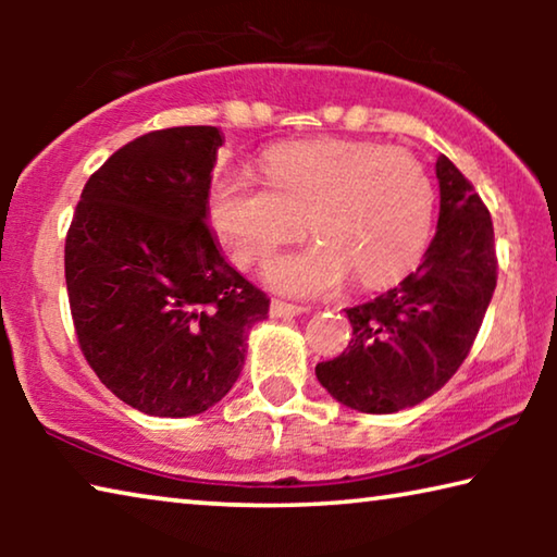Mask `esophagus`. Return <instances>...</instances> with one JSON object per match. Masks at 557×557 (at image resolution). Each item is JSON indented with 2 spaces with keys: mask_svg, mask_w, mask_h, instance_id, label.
<instances>
[{
  "mask_svg": "<svg viewBox=\"0 0 557 557\" xmlns=\"http://www.w3.org/2000/svg\"><path fill=\"white\" fill-rule=\"evenodd\" d=\"M309 307H301V305H289V301H282V299H272L270 301V314L272 317H297V314H305Z\"/></svg>",
  "mask_w": 557,
  "mask_h": 557,
  "instance_id": "1",
  "label": "esophagus"
}]
</instances>
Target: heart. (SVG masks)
<instances>
[{
	"label": "heart",
	"instance_id": "obj_1",
	"mask_svg": "<svg viewBox=\"0 0 557 557\" xmlns=\"http://www.w3.org/2000/svg\"><path fill=\"white\" fill-rule=\"evenodd\" d=\"M265 184L245 174L213 182L209 215L238 265L268 260L305 228L317 240L277 256L265 280L289 295L317 297L351 277L388 285L414 268L432 231L435 191L403 149L317 139L272 149Z\"/></svg>",
	"mask_w": 557,
	"mask_h": 557
}]
</instances>
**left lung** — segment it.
Returning <instances> with one entry per match:
<instances>
[{
  "instance_id": "left-lung-1",
  "label": "left lung",
  "mask_w": 557,
  "mask_h": 557,
  "mask_svg": "<svg viewBox=\"0 0 557 557\" xmlns=\"http://www.w3.org/2000/svg\"><path fill=\"white\" fill-rule=\"evenodd\" d=\"M440 219L420 268L398 287L348 307V351L317 366L346 408L388 414L437 393L465 361L496 287L494 225L465 174L440 154Z\"/></svg>"
}]
</instances>
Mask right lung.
<instances>
[{"instance_id":"add662e5","label":"right lung","mask_w":557,"mask_h":557,"mask_svg":"<svg viewBox=\"0 0 557 557\" xmlns=\"http://www.w3.org/2000/svg\"><path fill=\"white\" fill-rule=\"evenodd\" d=\"M223 132L169 127L117 149L83 188L65 238L78 344L106 388L154 418L225 398L270 299L209 228Z\"/></svg>"}]
</instances>
